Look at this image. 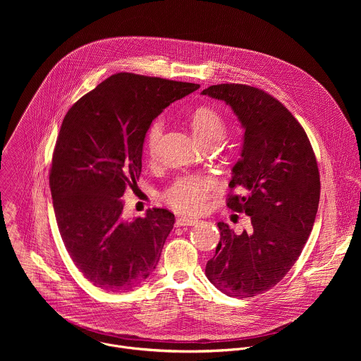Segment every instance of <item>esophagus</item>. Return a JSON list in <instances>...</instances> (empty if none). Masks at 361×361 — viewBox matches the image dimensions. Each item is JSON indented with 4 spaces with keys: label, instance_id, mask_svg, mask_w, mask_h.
<instances>
[{
    "label": "esophagus",
    "instance_id": "esophagus-1",
    "mask_svg": "<svg viewBox=\"0 0 361 361\" xmlns=\"http://www.w3.org/2000/svg\"><path fill=\"white\" fill-rule=\"evenodd\" d=\"M199 221L196 218H189V216H180L176 219V226H192L196 225Z\"/></svg>",
    "mask_w": 361,
    "mask_h": 361
}]
</instances>
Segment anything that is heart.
<instances>
[{
  "label": "heart",
  "instance_id": "1",
  "mask_svg": "<svg viewBox=\"0 0 361 361\" xmlns=\"http://www.w3.org/2000/svg\"><path fill=\"white\" fill-rule=\"evenodd\" d=\"M165 128L164 115H158L150 122L145 146L147 154L153 157L159 143ZM192 128L196 137L204 143H218L225 135V122L224 118L212 108L200 106L192 115ZM214 188V180L208 176L199 175H186L176 178L162 193L165 202L176 209L185 212H195L200 209L206 203L209 192Z\"/></svg>",
  "mask_w": 361,
  "mask_h": 361
}]
</instances>
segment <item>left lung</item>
Returning <instances> with one entry per match:
<instances>
[{"mask_svg":"<svg viewBox=\"0 0 361 361\" xmlns=\"http://www.w3.org/2000/svg\"><path fill=\"white\" fill-rule=\"evenodd\" d=\"M202 94L228 104L245 128L229 182L242 195H228L226 206L252 219L239 235L218 222L221 239L207 278L231 298H253L289 272L309 239L321 190L317 159L299 121L264 90L222 83Z\"/></svg>","mask_w":361,"mask_h":361,"instance_id":"8db88e82","label":"left lung"}]
</instances>
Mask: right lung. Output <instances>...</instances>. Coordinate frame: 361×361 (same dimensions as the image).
<instances>
[{
  "mask_svg": "<svg viewBox=\"0 0 361 361\" xmlns=\"http://www.w3.org/2000/svg\"><path fill=\"white\" fill-rule=\"evenodd\" d=\"M200 85L115 73L66 112L52 153L50 189L58 229L76 268L108 292L130 290L154 271L175 215L165 208L122 216L137 186L150 122Z\"/></svg>",
  "mask_w": 361,
  "mask_h": 361,
  "instance_id": "right-lung-1",
  "label": "right lung"
}]
</instances>
